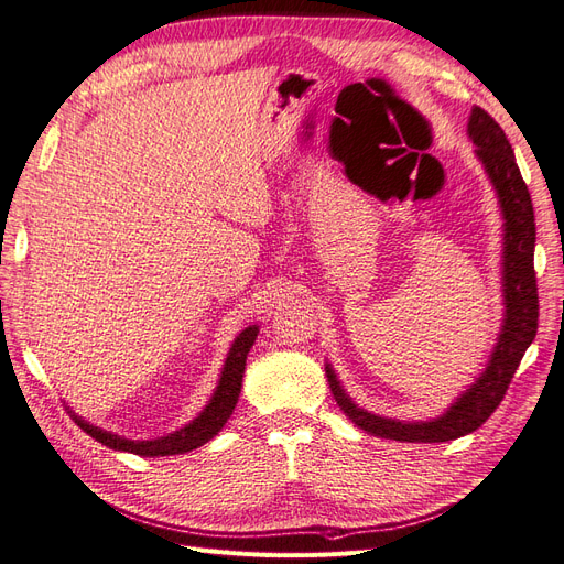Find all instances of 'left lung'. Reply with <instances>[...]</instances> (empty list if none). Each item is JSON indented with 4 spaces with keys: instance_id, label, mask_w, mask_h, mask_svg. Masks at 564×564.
Instances as JSON below:
<instances>
[{
    "instance_id": "8db88e82",
    "label": "left lung",
    "mask_w": 564,
    "mask_h": 564,
    "mask_svg": "<svg viewBox=\"0 0 564 564\" xmlns=\"http://www.w3.org/2000/svg\"><path fill=\"white\" fill-rule=\"evenodd\" d=\"M468 135L475 143V155L497 191L503 214V324L491 350L485 371L445 414L431 421H395L377 416L357 406L340 388L334 369L327 365V381L336 404L357 429L371 435L400 442H447L468 435L494 414L513 381L524 350L532 346L539 329V292L534 272L536 224L527 183L516 162L503 129L482 108H473Z\"/></svg>"
}]
</instances>
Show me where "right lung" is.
I'll return each instance as SVG.
<instances>
[{"label": "right lung", "mask_w": 564, "mask_h": 564, "mask_svg": "<svg viewBox=\"0 0 564 564\" xmlns=\"http://www.w3.org/2000/svg\"><path fill=\"white\" fill-rule=\"evenodd\" d=\"M256 336H259V327L251 324V327H247L240 336L232 340V348L226 357L224 371H220V379H218V386L214 390L209 404L202 409L197 419H193L191 423L183 425V429L176 431V433H169V435L158 437V440H127V437H119L110 431L98 429V425H91L89 421L75 416L73 412L70 414L75 416V423L79 425L84 433L91 435L94 440H98L100 445H106V447L117 449V452H131V454H139V456H172V454L193 452L202 445H207V442L214 435H218V431L228 423L232 409L237 404V398H240L247 352L253 346Z\"/></svg>", "instance_id": "obj_1"}]
</instances>
